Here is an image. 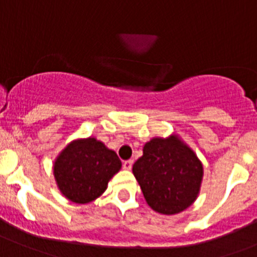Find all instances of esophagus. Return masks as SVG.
I'll return each instance as SVG.
<instances>
[{"label":"esophagus","instance_id":"34e87169","mask_svg":"<svg viewBox=\"0 0 257 257\" xmlns=\"http://www.w3.org/2000/svg\"><path fill=\"white\" fill-rule=\"evenodd\" d=\"M132 166H133V160H126V161L123 162V169L131 170Z\"/></svg>","mask_w":257,"mask_h":257}]
</instances>
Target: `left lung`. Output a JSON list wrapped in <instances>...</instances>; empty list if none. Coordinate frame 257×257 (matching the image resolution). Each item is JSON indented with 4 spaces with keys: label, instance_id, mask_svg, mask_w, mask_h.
<instances>
[{
    "label": "left lung",
    "instance_id": "1",
    "mask_svg": "<svg viewBox=\"0 0 257 257\" xmlns=\"http://www.w3.org/2000/svg\"><path fill=\"white\" fill-rule=\"evenodd\" d=\"M146 201L162 214H176L193 204L200 189L203 166L176 137L153 138L133 165Z\"/></svg>",
    "mask_w": 257,
    "mask_h": 257
}]
</instances>
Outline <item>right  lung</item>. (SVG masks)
<instances>
[{
    "label": "right lung",
    "mask_w": 257,
    "mask_h": 257,
    "mask_svg": "<svg viewBox=\"0 0 257 257\" xmlns=\"http://www.w3.org/2000/svg\"><path fill=\"white\" fill-rule=\"evenodd\" d=\"M120 167L114 151L95 138H87L64 148L54 164V177L66 198L85 204L104 193L109 180Z\"/></svg>",
    "instance_id": "right-lung-1"
}]
</instances>
